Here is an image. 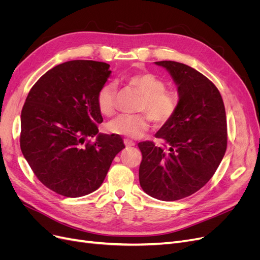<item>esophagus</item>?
<instances>
[{"mask_svg":"<svg viewBox=\"0 0 260 260\" xmlns=\"http://www.w3.org/2000/svg\"><path fill=\"white\" fill-rule=\"evenodd\" d=\"M123 143H124V145L127 146V147L135 146V142H133V141H131V140H129V139H124L123 140Z\"/></svg>","mask_w":260,"mask_h":260,"instance_id":"1","label":"esophagus"}]
</instances>
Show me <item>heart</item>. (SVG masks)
<instances>
[{
  "mask_svg": "<svg viewBox=\"0 0 260 260\" xmlns=\"http://www.w3.org/2000/svg\"><path fill=\"white\" fill-rule=\"evenodd\" d=\"M128 81L144 94L140 109L146 114L118 115L107 123L108 132L140 138L147 130L149 119L156 124H164L175 116L179 104L178 95L174 91L166 89V83L159 77L143 72L129 76ZM116 90V83L109 81L102 85L98 92V107L105 116H111L115 112Z\"/></svg>",
  "mask_w": 260,
  "mask_h": 260,
  "instance_id": "1",
  "label": "heart"
}]
</instances>
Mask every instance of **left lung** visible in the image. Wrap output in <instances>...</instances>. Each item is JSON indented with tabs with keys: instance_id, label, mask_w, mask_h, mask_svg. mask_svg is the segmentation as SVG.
Masks as SVG:
<instances>
[{
	"instance_id": "1",
	"label": "left lung",
	"mask_w": 260,
	"mask_h": 260,
	"mask_svg": "<svg viewBox=\"0 0 260 260\" xmlns=\"http://www.w3.org/2000/svg\"><path fill=\"white\" fill-rule=\"evenodd\" d=\"M176 82L175 116L152 141L138 144L142 153L139 179L143 191L160 201L187 198L205 185L221 162L228 141L224 104L217 86L194 68L172 60L155 61Z\"/></svg>"
}]
</instances>
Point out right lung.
Listing matches in <instances>:
<instances>
[{
	"mask_svg": "<svg viewBox=\"0 0 260 260\" xmlns=\"http://www.w3.org/2000/svg\"><path fill=\"white\" fill-rule=\"evenodd\" d=\"M111 74L106 62L70 60L50 69L28 93L20 148L36 177L55 193L80 198L98 190L124 148L120 137L99 133L103 117L96 96Z\"/></svg>",
	"mask_w": 260,
	"mask_h": 260,
	"instance_id": "right-lung-1",
	"label": "right lung"
}]
</instances>
